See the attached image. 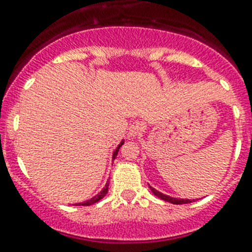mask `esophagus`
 Instances as JSON below:
<instances>
[{"mask_svg": "<svg viewBox=\"0 0 252 252\" xmlns=\"http://www.w3.org/2000/svg\"><path fill=\"white\" fill-rule=\"evenodd\" d=\"M145 126L141 122L136 121V122H132V124L130 125V127H128V134H130V136H138V135H140L143 131H144Z\"/></svg>", "mask_w": 252, "mask_h": 252, "instance_id": "34e87169", "label": "esophagus"}]
</instances>
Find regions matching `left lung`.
Returning a JSON list of instances; mask_svg holds the SVG:
<instances>
[{
    "mask_svg": "<svg viewBox=\"0 0 252 252\" xmlns=\"http://www.w3.org/2000/svg\"><path fill=\"white\" fill-rule=\"evenodd\" d=\"M149 188H151V190L153 192V194L155 196H157L158 198L163 199V201H166V202H170V203H174V205H183V203H189L192 202V199H183V198H175V197H170L167 196V194H163V193H161L159 190H157V189H155L153 187L149 186Z\"/></svg>",
    "mask_w": 252,
    "mask_h": 252,
    "instance_id": "1",
    "label": "left lung"
}]
</instances>
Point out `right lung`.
I'll return each mask as SVG.
<instances>
[{"mask_svg": "<svg viewBox=\"0 0 252 252\" xmlns=\"http://www.w3.org/2000/svg\"><path fill=\"white\" fill-rule=\"evenodd\" d=\"M124 143H125V140H122L121 143L118 144V147H117V148H116V151L113 152V156H112V159L116 158V156L118 155V151H120V148H121V145L124 144ZM108 187H109V182H107V184H105V187H104V188L101 189L100 193H99V194H96V196L93 197V198L87 199V201H85V202H82V203H76V205L90 206V205H93V203H96L97 201H100V199L103 198V197H105V194H107V192H108Z\"/></svg>", "mask_w": 252, "mask_h": 252, "instance_id": "obj_1", "label": "right lung"}]
</instances>
